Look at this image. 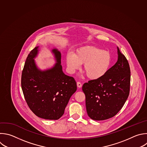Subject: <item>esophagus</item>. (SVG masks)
<instances>
[{
	"instance_id": "esophagus-1",
	"label": "esophagus",
	"mask_w": 147,
	"mask_h": 147,
	"mask_svg": "<svg viewBox=\"0 0 147 147\" xmlns=\"http://www.w3.org/2000/svg\"><path fill=\"white\" fill-rule=\"evenodd\" d=\"M77 85L78 88H81L82 86V84L80 82H77Z\"/></svg>"
}]
</instances>
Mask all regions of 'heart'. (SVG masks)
Returning <instances> with one entry per match:
<instances>
[{"label": "heart", "instance_id": "b5f03b06", "mask_svg": "<svg viewBox=\"0 0 147 147\" xmlns=\"http://www.w3.org/2000/svg\"><path fill=\"white\" fill-rule=\"evenodd\" d=\"M66 65L69 73L73 74L83 66V71L90 80L99 79L108 71L111 62V54L94 46H84L78 48L75 54L68 53Z\"/></svg>", "mask_w": 147, "mask_h": 147}]
</instances>
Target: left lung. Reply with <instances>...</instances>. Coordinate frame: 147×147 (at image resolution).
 I'll return each instance as SVG.
<instances>
[{"instance_id": "obj_1", "label": "left lung", "mask_w": 147, "mask_h": 147, "mask_svg": "<svg viewBox=\"0 0 147 147\" xmlns=\"http://www.w3.org/2000/svg\"><path fill=\"white\" fill-rule=\"evenodd\" d=\"M118 60L102 78L84 84L88 116L103 121L115 116L122 108L129 94L130 70L126 57L117 47Z\"/></svg>"}]
</instances>
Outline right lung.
<instances>
[{"label": "right lung", "mask_w": 147, "mask_h": 147, "mask_svg": "<svg viewBox=\"0 0 147 147\" xmlns=\"http://www.w3.org/2000/svg\"><path fill=\"white\" fill-rule=\"evenodd\" d=\"M36 47L28 55L21 76V86L25 100L32 111L39 118L57 120L64 114L72 94L77 90L73 77L66 75L61 65V54L52 50L56 63L50 69L40 70L34 61L38 53Z\"/></svg>", "instance_id": "add662e5"}]
</instances>
